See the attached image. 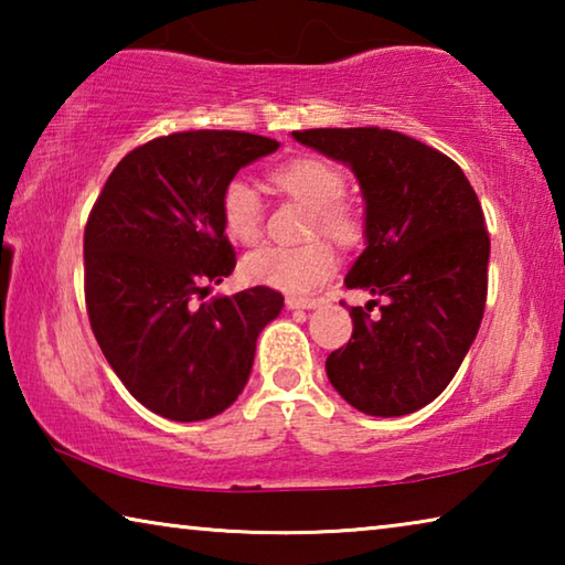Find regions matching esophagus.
<instances>
[{
	"label": "esophagus",
	"instance_id": "34e87169",
	"mask_svg": "<svg viewBox=\"0 0 565 565\" xmlns=\"http://www.w3.org/2000/svg\"><path fill=\"white\" fill-rule=\"evenodd\" d=\"M286 306H289V309H317L319 299H303V296H289V299H286Z\"/></svg>",
	"mask_w": 565,
	"mask_h": 565
}]
</instances>
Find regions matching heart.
Returning <instances> with one entry per match:
<instances>
[{"label": "heart", "instance_id": "b5f03b06", "mask_svg": "<svg viewBox=\"0 0 565 565\" xmlns=\"http://www.w3.org/2000/svg\"><path fill=\"white\" fill-rule=\"evenodd\" d=\"M271 181L296 202L311 209V228L341 246H351L361 236V216L349 202H343L347 177L317 157L289 159L271 169ZM222 218L226 232L236 242H259L264 228V204L259 191L244 179H232L222 194ZM333 252L321 238H311L299 246H262L246 254L242 276L252 284L271 286V289L303 294L317 289L333 271Z\"/></svg>", "mask_w": 565, "mask_h": 565}]
</instances>
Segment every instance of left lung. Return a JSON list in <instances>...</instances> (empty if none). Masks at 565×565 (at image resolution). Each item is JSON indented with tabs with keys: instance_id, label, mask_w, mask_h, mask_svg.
Returning <instances> with one entry per match:
<instances>
[{
	"instance_id": "left-lung-1",
	"label": "left lung",
	"mask_w": 565,
	"mask_h": 565,
	"mask_svg": "<svg viewBox=\"0 0 565 565\" xmlns=\"http://www.w3.org/2000/svg\"><path fill=\"white\" fill-rule=\"evenodd\" d=\"M291 137L347 164L366 204V248L343 284L376 299L349 309L353 333L327 359V376L361 414H414L451 384L481 327L491 254L481 202L454 159L401 131Z\"/></svg>"
}]
</instances>
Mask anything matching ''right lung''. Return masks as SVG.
Segmentation results:
<instances>
[{"instance_id": "add662e5", "label": "right lung", "mask_w": 565, "mask_h": 565, "mask_svg": "<svg viewBox=\"0 0 565 565\" xmlns=\"http://www.w3.org/2000/svg\"><path fill=\"white\" fill-rule=\"evenodd\" d=\"M279 149L246 131H179L111 171L84 228L94 337L129 394L169 420H204L242 394L256 339L284 309L269 286L206 296L236 266L222 218L236 171Z\"/></svg>"}]
</instances>
